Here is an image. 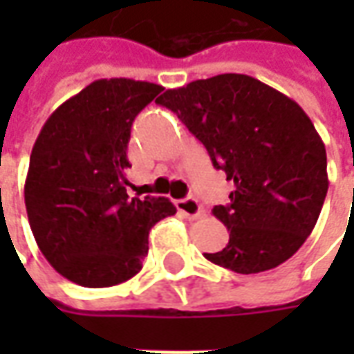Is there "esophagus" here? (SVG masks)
<instances>
[{
  "instance_id": "1",
  "label": "esophagus",
  "mask_w": 354,
  "mask_h": 354,
  "mask_svg": "<svg viewBox=\"0 0 354 354\" xmlns=\"http://www.w3.org/2000/svg\"><path fill=\"white\" fill-rule=\"evenodd\" d=\"M176 208L180 214H184L189 220H195V218H199L203 214V208H201L199 201L193 199V197H185V199L176 201Z\"/></svg>"
}]
</instances>
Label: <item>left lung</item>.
Masks as SVG:
<instances>
[{"mask_svg":"<svg viewBox=\"0 0 354 354\" xmlns=\"http://www.w3.org/2000/svg\"><path fill=\"white\" fill-rule=\"evenodd\" d=\"M157 102L235 184L230 205L212 208L230 243L205 258L243 274L292 258L311 235L328 192L326 147L299 104L245 73L192 81Z\"/></svg>","mask_w":354,"mask_h":354,"instance_id":"1","label":"left lung"}]
</instances>
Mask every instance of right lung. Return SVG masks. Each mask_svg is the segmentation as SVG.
I'll return each mask as SVG.
<instances>
[{
	"mask_svg": "<svg viewBox=\"0 0 354 354\" xmlns=\"http://www.w3.org/2000/svg\"><path fill=\"white\" fill-rule=\"evenodd\" d=\"M161 91L124 77L93 81L50 113L35 140L24 184L30 227L50 266L80 286L132 279L149 230L176 214L167 197L127 193L132 121Z\"/></svg>",
	"mask_w": 354,
	"mask_h": 354,
	"instance_id": "1",
	"label": "right lung"
}]
</instances>
